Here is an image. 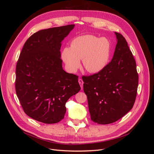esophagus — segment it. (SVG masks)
I'll list each match as a JSON object with an SVG mask.
<instances>
[{"label":"esophagus","instance_id":"1","mask_svg":"<svg viewBox=\"0 0 154 154\" xmlns=\"http://www.w3.org/2000/svg\"><path fill=\"white\" fill-rule=\"evenodd\" d=\"M78 82H79V84H80V87L82 88V89H83V80H82L81 78H79L78 79Z\"/></svg>","mask_w":154,"mask_h":154}]
</instances>
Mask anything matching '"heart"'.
I'll use <instances>...</instances> for the list:
<instances>
[{"label":"heart","mask_w":154,"mask_h":154,"mask_svg":"<svg viewBox=\"0 0 154 154\" xmlns=\"http://www.w3.org/2000/svg\"><path fill=\"white\" fill-rule=\"evenodd\" d=\"M110 44L105 38H97L93 35H83L74 38L71 48H64L62 58L71 72H74L80 66V60L88 72H99L109 62Z\"/></svg>","instance_id":"heart-1"}]
</instances>
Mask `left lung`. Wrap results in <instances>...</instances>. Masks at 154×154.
Instances as JSON below:
<instances>
[{
  "instance_id": "left-lung-1",
  "label": "left lung",
  "mask_w": 154,
  "mask_h": 154,
  "mask_svg": "<svg viewBox=\"0 0 154 154\" xmlns=\"http://www.w3.org/2000/svg\"><path fill=\"white\" fill-rule=\"evenodd\" d=\"M114 33L117 44L111 62L100 72L82 78L91 120L101 125L123 117L132 109L137 95L136 61L127 40Z\"/></svg>"
}]
</instances>
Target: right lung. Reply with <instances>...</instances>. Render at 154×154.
<instances>
[{
    "mask_svg": "<svg viewBox=\"0 0 154 154\" xmlns=\"http://www.w3.org/2000/svg\"><path fill=\"white\" fill-rule=\"evenodd\" d=\"M74 24L42 29L24 45L16 67V93L24 112L53 124L64 118L66 103L80 91L78 76L62 67V42Z\"/></svg>",
    "mask_w": 154,
    "mask_h": 154,
    "instance_id": "1",
    "label": "right lung"
}]
</instances>
